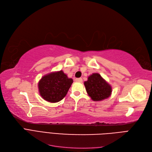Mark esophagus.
I'll return each mask as SVG.
<instances>
[{"label":"esophagus","instance_id":"obj_1","mask_svg":"<svg viewBox=\"0 0 152 152\" xmlns=\"http://www.w3.org/2000/svg\"><path fill=\"white\" fill-rule=\"evenodd\" d=\"M75 81H76V82H77V83H81L83 81V80H82V78H76Z\"/></svg>","mask_w":152,"mask_h":152}]
</instances>
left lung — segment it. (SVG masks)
Wrapping results in <instances>:
<instances>
[{
  "mask_svg": "<svg viewBox=\"0 0 152 152\" xmlns=\"http://www.w3.org/2000/svg\"><path fill=\"white\" fill-rule=\"evenodd\" d=\"M88 95L94 101H101L109 98L112 94V87L99 73H93L85 81Z\"/></svg>",
  "mask_w": 152,
  "mask_h": 152,
  "instance_id": "1",
  "label": "left lung"
}]
</instances>
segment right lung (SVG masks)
<instances>
[{
	"label": "right lung",
	"instance_id": "add662e5",
	"mask_svg": "<svg viewBox=\"0 0 152 152\" xmlns=\"http://www.w3.org/2000/svg\"><path fill=\"white\" fill-rule=\"evenodd\" d=\"M73 83L62 71L50 72L43 76L38 82V90L43 99L56 103L64 99Z\"/></svg>",
	"mask_w": 152,
	"mask_h": 152
}]
</instances>
